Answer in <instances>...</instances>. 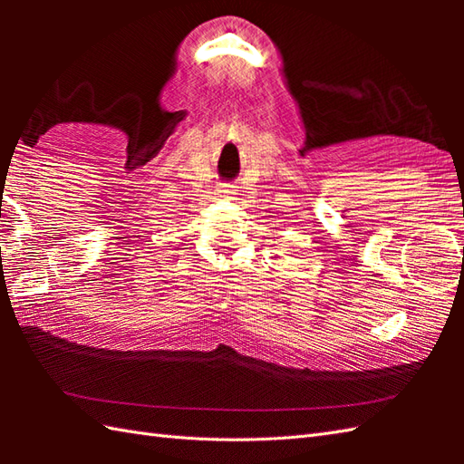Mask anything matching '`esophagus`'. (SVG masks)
<instances>
[{
  "instance_id": "esophagus-1",
  "label": "esophagus",
  "mask_w": 464,
  "mask_h": 464,
  "mask_svg": "<svg viewBox=\"0 0 464 464\" xmlns=\"http://www.w3.org/2000/svg\"><path fill=\"white\" fill-rule=\"evenodd\" d=\"M217 195L223 197V199H233V195H237V187L223 183V185L217 187Z\"/></svg>"
}]
</instances>
